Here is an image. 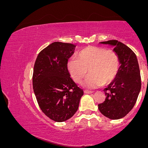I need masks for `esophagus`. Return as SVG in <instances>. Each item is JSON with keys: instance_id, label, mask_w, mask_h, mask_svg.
I'll return each mask as SVG.
<instances>
[{"instance_id": "obj_1", "label": "esophagus", "mask_w": 148, "mask_h": 148, "mask_svg": "<svg viewBox=\"0 0 148 148\" xmlns=\"http://www.w3.org/2000/svg\"><path fill=\"white\" fill-rule=\"evenodd\" d=\"M84 92L86 93V94H90V93H92L93 92V91L88 90H84Z\"/></svg>"}]
</instances>
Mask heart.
I'll return each mask as SVG.
<instances>
[{"label":"heart","mask_w":148,"mask_h":148,"mask_svg":"<svg viewBox=\"0 0 148 148\" xmlns=\"http://www.w3.org/2000/svg\"><path fill=\"white\" fill-rule=\"evenodd\" d=\"M68 68L72 79L80 84L87 76L84 85L96 88L108 84L115 78L120 68L119 56L115 50L103 47L88 46L82 49L76 59L68 62Z\"/></svg>","instance_id":"b5f03b06"}]
</instances>
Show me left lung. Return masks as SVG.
I'll list each match as a JSON object with an SVG mask.
<instances>
[{
  "instance_id": "obj_1",
  "label": "left lung",
  "mask_w": 148,
  "mask_h": 148,
  "mask_svg": "<svg viewBox=\"0 0 148 148\" xmlns=\"http://www.w3.org/2000/svg\"><path fill=\"white\" fill-rule=\"evenodd\" d=\"M101 43L115 46L119 56L120 68L113 82L104 89L105 101L98 105L101 113L111 119H119L129 113L136 104L141 90V76L136 55L117 40Z\"/></svg>"
}]
</instances>
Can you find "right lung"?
Returning <instances> with one entry per match:
<instances>
[{
    "label": "right lung",
    "instance_id": "right-lung-1",
    "mask_svg": "<svg viewBox=\"0 0 148 148\" xmlns=\"http://www.w3.org/2000/svg\"><path fill=\"white\" fill-rule=\"evenodd\" d=\"M74 48L72 43H51L39 53L33 68V88L37 103L43 113L56 122L74 115L84 94L68 69Z\"/></svg>",
    "mask_w": 148,
    "mask_h": 148
}]
</instances>
